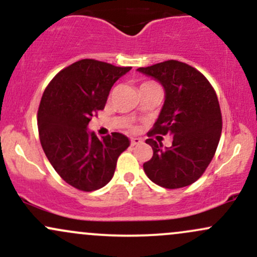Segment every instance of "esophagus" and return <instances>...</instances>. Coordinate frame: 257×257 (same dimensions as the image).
Returning <instances> with one entry per match:
<instances>
[{
  "mask_svg": "<svg viewBox=\"0 0 257 257\" xmlns=\"http://www.w3.org/2000/svg\"><path fill=\"white\" fill-rule=\"evenodd\" d=\"M141 143H142V140H141V138H131V146H138V144Z\"/></svg>",
  "mask_w": 257,
  "mask_h": 257,
  "instance_id": "34e87169",
  "label": "esophagus"
}]
</instances>
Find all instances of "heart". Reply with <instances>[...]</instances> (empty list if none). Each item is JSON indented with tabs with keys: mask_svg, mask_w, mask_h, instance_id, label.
<instances>
[{
	"mask_svg": "<svg viewBox=\"0 0 257 257\" xmlns=\"http://www.w3.org/2000/svg\"><path fill=\"white\" fill-rule=\"evenodd\" d=\"M146 83H152V82H146ZM146 83H143V85H146Z\"/></svg>",
	"mask_w": 257,
	"mask_h": 257,
	"instance_id": "heart-1",
	"label": "heart"
}]
</instances>
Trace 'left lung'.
Segmentation results:
<instances>
[{"label":"left lung","mask_w":257,"mask_h":257,"mask_svg":"<svg viewBox=\"0 0 257 257\" xmlns=\"http://www.w3.org/2000/svg\"><path fill=\"white\" fill-rule=\"evenodd\" d=\"M165 88V102L148 136L171 135L172 146L164 148L148 138L152 159L143 164L149 180L167 189L194 183L214 158L222 131L217 96L200 71L178 60H165L138 68Z\"/></svg>","instance_id":"1"}]
</instances>
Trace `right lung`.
<instances>
[{
  "label": "right lung",
  "mask_w": 257,
  "mask_h": 257,
  "mask_svg": "<svg viewBox=\"0 0 257 257\" xmlns=\"http://www.w3.org/2000/svg\"><path fill=\"white\" fill-rule=\"evenodd\" d=\"M130 70L81 59L60 70L43 92L37 111L42 149L57 174L79 191L104 187L119 155L128 148L125 135L113 132L99 140L87 126L104 109L111 86Z\"/></svg>",
  "instance_id": "add662e5"
}]
</instances>
